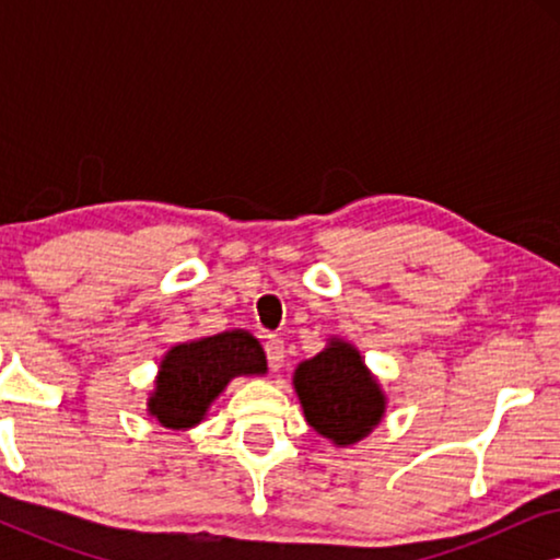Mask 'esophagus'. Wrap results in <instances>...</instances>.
<instances>
[{"mask_svg":"<svg viewBox=\"0 0 560 560\" xmlns=\"http://www.w3.org/2000/svg\"><path fill=\"white\" fill-rule=\"evenodd\" d=\"M265 354L270 370H280L282 362H285V343L278 336H267L265 339Z\"/></svg>","mask_w":560,"mask_h":560,"instance_id":"34e87169","label":"esophagus"}]
</instances>
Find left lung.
Masks as SVG:
<instances>
[{"mask_svg": "<svg viewBox=\"0 0 560 560\" xmlns=\"http://www.w3.org/2000/svg\"><path fill=\"white\" fill-rule=\"evenodd\" d=\"M293 382L305 420L339 446L364 439L385 412L380 385L364 370L359 351L343 341H331L298 366Z\"/></svg>", "mask_w": 560, "mask_h": 560, "instance_id": "8db88e82", "label": "left lung"}]
</instances>
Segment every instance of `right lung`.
<instances>
[{"label": "right lung", "mask_w": 560, "mask_h": 560, "mask_svg": "<svg viewBox=\"0 0 560 560\" xmlns=\"http://www.w3.org/2000/svg\"><path fill=\"white\" fill-rule=\"evenodd\" d=\"M267 359L247 331H226L209 339L178 343L160 364L150 412L165 428L201 423L209 405L236 374H265Z\"/></svg>", "instance_id": "obj_1"}]
</instances>
